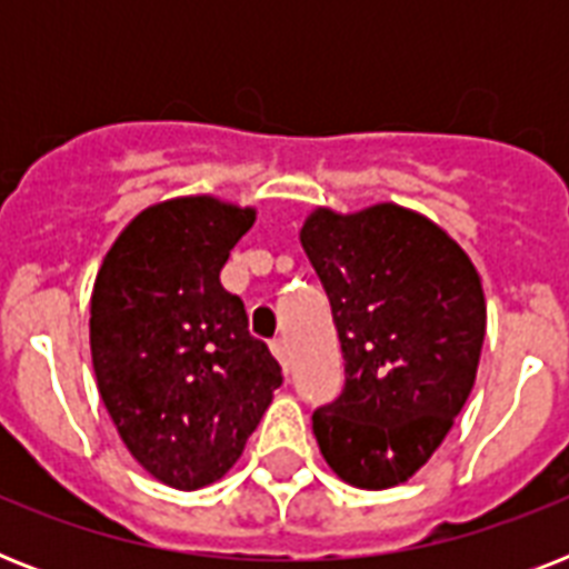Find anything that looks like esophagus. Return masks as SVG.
<instances>
[{"instance_id":"34e87169","label":"esophagus","mask_w":569,"mask_h":569,"mask_svg":"<svg viewBox=\"0 0 569 569\" xmlns=\"http://www.w3.org/2000/svg\"><path fill=\"white\" fill-rule=\"evenodd\" d=\"M271 351H274V357L280 360V366H283L286 372H289V342H286V339H274V342H271Z\"/></svg>"}]
</instances>
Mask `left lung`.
<instances>
[{"instance_id": "obj_1", "label": "left lung", "mask_w": 569, "mask_h": 569, "mask_svg": "<svg viewBox=\"0 0 569 569\" xmlns=\"http://www.w3.org/2000/svg\"><path fill=\"white\" fill-rule=\"evenodd\" d=\"M301 244L330 298L346 389L312 413L346 485L387 490L431 460L476 383L487 303L472 259L440 223L398 203L316 206Z\"/></svg>"}]
</instances>
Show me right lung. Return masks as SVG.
<instances>
[{
    "mask_svg": "<svg viewBox=\"0 0 569 569\" xmlns=\"http://www.w3.org/2000/svg\"><path fill=\"white\" fill-rule=\"evenodd\" d=\"M257 209L212 194L147 206L120 230L91 292V360L129 455L173 490L221 481L283 383L221 286Z\"/></svg>",
    "mask_w": 569,
    "mask_h": 569,
    "instance_id": "1",
    "label": "right lung"
}]
</instances>
